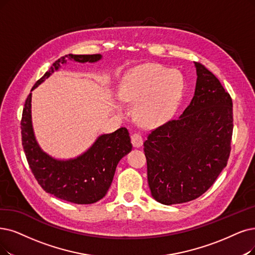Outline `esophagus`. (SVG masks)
<instances>
[{"label": "esophagus", "mask_w": 255, "mask_h": 255, "mask_svg": "<svg viewBox=\"0 0 255 255\" xmlns=\"http://www.w3.org/2000/svg\"><path fill=\"white\" fill-rule=\"evenodd\" d=\"M131 139V144H133L134 147H140L142 144H143V138L139 134V133H134L130 137Z\"/></svg>", "instance_id": "esophagus-1"}]
</instances>
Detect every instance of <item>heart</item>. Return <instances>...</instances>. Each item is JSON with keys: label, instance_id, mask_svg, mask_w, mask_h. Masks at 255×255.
<instances>
[{"label": "heart", "instance_id": "obj_1", "mask_svg": "<svg viewBox=\"0 0 255 255\" xmlns=\"http://www.w3.org/2000/svg\"><path fill=\"white\" fill-rule=\"evenodd\" d=\"M184 86V77L179 70L147 64L130 74L125 96L129 101H140L137 115L141 122L156 126L175 113Z\"/></svg>", "mask_w": 255, "mask_h": 255}]
</instances>
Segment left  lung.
I'll list each match as a JSON object with an SVG mask.
<instances>
[{
	"label": "left lung",
	"mask_w": 255,
	"mask_h": 255,
	"mask_svg": "<svg viewBox=\"0 0 255 255\" xmlns=\"http://www.w3.org/2000/svg\"><path fill=\"white\" fill-rule=\"evenodd\" d=\"M195 96L183 114L144 141L151 196L164 205L202 196L227 165L233 130L232 99L220 80L195 63Z\"/></svg>",
	"instance_id": "1"
}]
</instances>
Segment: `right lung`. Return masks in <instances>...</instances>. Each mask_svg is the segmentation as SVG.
Listing matches in <instances>:
<instances>
[{
  "instance_id": "obj_1",
  "label": "right lung",
  "mask_w": 255,
  "mask_h": 255,
  "mask_svg": "<svg viewBox=\"0 0 255 255\" xmlns=\"http://www.w3.org/2000/svg\"><path fill=\"white\" fill-rule=\"evenodd\" d=\"M100 54H69L57 59L32 87L47 79L66 64V58L77 63H96ZM22 144L28 164L38 184L54 197L75 204H92L103 199L112 184L118 162L131 150L129 133L120 128L114 133L99 136L87 151L69 160H57L39 147L31 121V93L25 101L22 121Z\"/></svg>"
}]
</instances>
